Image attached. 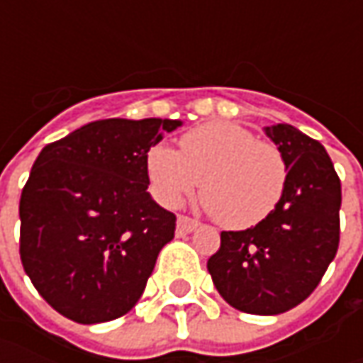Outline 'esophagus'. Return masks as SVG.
I'll return each mask as SVG.
<instances>
[{
	"instance_id": "1",
	"label": "esophagus",
	"mask_w": 363,
	"mask_h": 363,
	"mask_svg": "<svg viewBox=\"0 0 363 363\" xmlns=\"http://www.w3.org/2000/svg\"><path fill=\"white\" fill-rule=\"evenodd\" d=\"M200 224L196 220H191L188 216H177V234H189L198 228Z\"/></svg>"
}]
</instances>
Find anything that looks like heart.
<instances>
[{"label": "heart", "instance_id": "obj_1", "mask_svg": "<svg viewBox=\"0 0 363 363\" xmlns=\"http://www.w3.org/2000/svg\"><path fill=\"white\" fill-rule=\"evenodd\" d=\"M149 189L177 208L202 184L203 208L228 228H250L279 206L289 179L281 149L238 123L214 121L182 137V151L157 143L145 157Z\"/></svg>", "mask_w": 363, "mask_h": 363}]
</instances>
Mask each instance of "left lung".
<instances>
[{"label":"left lung","instance_id":"left-lung-1","mask_svg":"<svg viewBox=\"0 0 363 363\" xmlns=\"http://www.w3.org/2000/svg\"><path fill=\"white\" fill-rule=\"evenodd\" d=\"M264 133L289 165L285 194L257 226L220 234L208 272L234 309L279 315L307 299L335 258L342 184L319 141L293 125Z\"/></svg>","mask_w":363,"mask_h":363}]
</instances>
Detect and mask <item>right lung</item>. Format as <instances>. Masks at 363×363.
Segmentation results:
<instances>
[{"instance_id":"add662e5","label":"right lung","mask_w":363,"mask_h":363,"mask_svg":"<svg viewBox=\"0 0 363 363\" xmlns=\"http://www.w3.org/2000/svg\"><path fill=\"white\" fill-rule=\"evenodd\" d=\"M184 123L103 119L46 145L20 200V257L38 293L77 323L141 299L175 216L147 191V151Z\"/></svg>"}]
</instances>
